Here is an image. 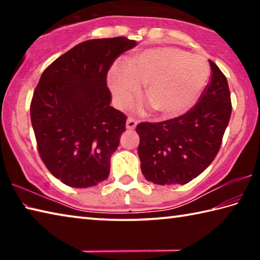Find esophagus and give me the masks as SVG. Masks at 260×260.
Here are the masks:
<instances>
[{
	"label": "esophagus",
	"instance_id": "esophagus-1",
	"mask_svg": "<svg viewBox=\"0 0 260 260\" xmlns=\"http://www.w3.org/2000/svg\"><path fill=\"white\" fill-rule=\"evenodd\" d=\"M136 124H138V121H136L134 118L129 117L128 119H127V121H126V128L129 129V131H133V129H135Z\"/></svg>",
	"mask_w": 260,
	"mask_h": 260
}]
</instances>
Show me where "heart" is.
<instances>
[{"label": "heart", "mask_w": 260, "mask_h": 260, "mask_svg": "<svg viewBox=\"0 0 260 260\" xmlns=\"http://www.w3.org/2000/svg\"><path fill=\"white\" fill-rule=\"evenodd\" d=\"M210 79L205 58L178 48L147 49L116 65L109 73V86L120 108H126L146 85L147 100L136 105V111L153 108L161 117L172 118L187 112L199 101Z\"/></svg>", "instance_id": "heart-1"}]
</instances>
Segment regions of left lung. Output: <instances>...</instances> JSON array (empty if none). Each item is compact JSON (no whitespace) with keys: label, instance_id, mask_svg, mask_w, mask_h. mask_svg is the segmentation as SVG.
Wrapping results in <instances>:
<instances>
[{"label":"left lung","instance_id":"obj_1","mask_svg":"<svg viewBox=\"0 0 260 260\" xmlns=\"http://www.w3.org/2000/svg\"><path fill=\"white\" fill-rule=\"evenodd\" d=\"M210 82L199 102L182 116L140 122L141 171L156 184H186L217 156L230 122L232 102L227 79L212 60Z\"/></svg>","mask_w":260,"mask_h":260}]
</instances>
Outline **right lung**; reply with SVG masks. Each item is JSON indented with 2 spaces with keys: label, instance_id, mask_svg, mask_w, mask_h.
<instances>
[{
  "label": "right lung",
  "instance_id": "1",
  "mask_svg": "<svg viewBox=\"0 0 260 260\" xmlns=\"http://www.w3.org/2000/svg\"><path fill=\"white\" fill-rule=\"evenodd\" d=\"M136 46L124 37L79 43L43 71L30 102L38 151L49 172L74 188L108 179L127 117L110 107L113 61Z\"/></svg>",
  "mask_w": 260,
  "mask_h": 260
}]
</instances>
